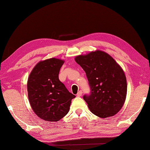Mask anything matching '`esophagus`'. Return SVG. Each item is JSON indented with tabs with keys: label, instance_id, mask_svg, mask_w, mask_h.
Masks as SVG:
<instances>
[{
	"label": "esophagus",
	"instance_id": "obj_1",
	"mask_svg": "<svg viewBox=\"0 0 150 150\" xmlns=\"http://www.w3.org/2000/svg\"><path fill=\"white\" fill-rule=\"evenodd\" d=\"M82 95V90H80V91H79L78 92V93H77V97H81Z\"/></svg>",
	"mask_w": 150,
	"mask_h": 150
}]
</instances>
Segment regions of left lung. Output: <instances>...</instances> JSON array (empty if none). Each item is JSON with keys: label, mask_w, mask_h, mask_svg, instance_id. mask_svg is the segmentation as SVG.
Instances as JSON below:
<instances>
[{"label": "left lung", "mask_w": 150, "mask_h": 150, "mask_svg": "<svg viewBox=\"0 0 150 150\" xmlns=\"http://www.w3.org/2000/svg\"><path fill=\"white\" fill-rule=\"evenodd\" d=\"M84 70L90 93L83 96L91 113L100 118L113 116L125 102L127 82L122 69L108 53L96 51L75 57Z\"/></svg>", "instance_id": "left-lung-1"}]
</instances>
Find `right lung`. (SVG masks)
<instances>
[{"label": "right lung", "instance_id": "obj_1", "mask_svg": "<svg viewBox=\"0 0 150 150\" xmlns=\"http://www.w3.org/2000/svg\"><path fill=\"white\" fill-rule=\"evenodd\" d=\"M64 60L55 58L39 62L28 81V98L37 116L46 121L56 122L68 113L75 95L60 81L59 74Z\"/></svg>", "mask_w": 150, "mask_h": 150}]
</instances>
